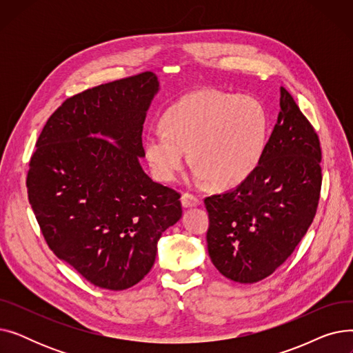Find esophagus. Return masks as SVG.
<instances>
[{"instance_id": "obj_1", "label": "esophagus", "mask_w": 353, "mask_h": 353, "mask_svg": "<svg viewBox=\"0 0 353 353\" xmlns=\"http://www.w3.org/2000/svg\"><path fill=\"white\" fill-rule=\"evenodd\" d=\"M181 201V206L184 209H192V208H196L200 205V200L197 197H194L193 194H189V193H184L180 199Z\"/></svg>"}]
</instances>
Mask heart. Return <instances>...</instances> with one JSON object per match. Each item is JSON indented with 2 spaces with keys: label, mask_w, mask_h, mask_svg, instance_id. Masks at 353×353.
I'll return each instance as SVG.
<instances>
[{
  "label": "heart",
  "mask_w": 353,
  "mask_h": 353,
  "mask_svg": "<svg viewBox=\"0 0 353 353\" xmlns=\"http://www.w3.org/2000/svg\"><path fill=\"white\" fill-rule=\"evenodd\" d=\"M144 139V156L154 176L173 181L192 156L196 184L217 189L246 180L261 163L269 119L261 101L217 90H199L181 97Z\"/></svg>",
  "instance_id": "b5f03b06"
}]
</instances>
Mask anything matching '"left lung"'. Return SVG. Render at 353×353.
<instances>
[{"label":"left lung","instance_id":"1","mask_svg":"<svg viewBox=\"0 0 353 353\" xmlns=\"http://www.w3.org/2000/svg\"><path fill=\"white\" fill-rule=\"evenodd\" d=\"M321 159L313 127L281 87V111L261 163L237 188L205 199L208 250L221 274L256 283L292 254L316 213Z\"/></svg>","mask_w":353,"mask_h":353}]
</instances>
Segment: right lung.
Here are the masks:
<instances>
[{"label": "right lung", "instance_id": "obj_1", "mask_svg": "<svg viewBox=\"0 0 353 353\" xmlns=\"http://www.w3.org/2000/svg\"><path fill=\"white\" fill-rule=\"evenodd\" d=\"M160 91L150 71L63 103L44 125L27 176L50 249L88 282L124 290L150 272L180 194L143 170V124Z\"/></svg>", "mask_w": 353, "mask_h": 353}]
</instances>
